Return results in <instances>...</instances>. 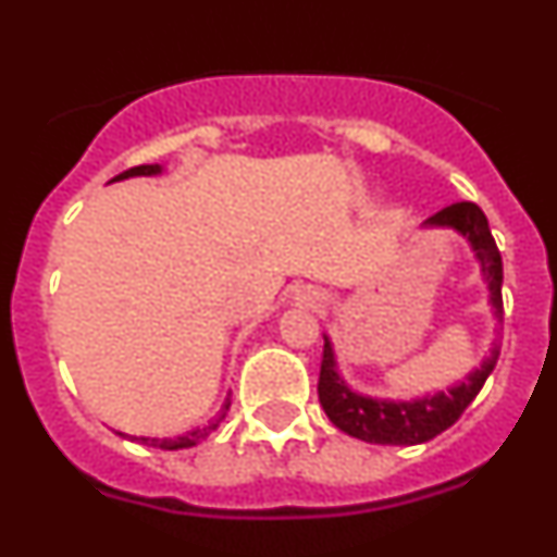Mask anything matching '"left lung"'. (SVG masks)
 <instances>
[{"label":"left lung","instance_id":"left-lung-1","mask_svg":"<svg viewBox=\"0 0 557 557\" xmlns=\"http://www.w3.org/2000/svg\"><path fill=\"white\" fill-rule=\"evenodd\" d=\"M425 227H449L460 233L471 244L476 255L482 276L487 281L490 306H493L498 324L504 322V300H500V284H504V265H500V251L495 246L493 233H490L487 216L476 202H455V206L442 208L425 222ZM500 330L495 333V344L490 357H484L482 366L473 368L471 373L458 384L449 387L447 393L425 395L414 400H389V398H371L346 384V379L338 373L335 351L330 338L324 335L322 351V371H319V404L324 414L330 417L338 431L360 438L368 444H425L453 428L460 420V414L468 409L473 398L479 395L482 384L493 373L495 360L500 355Z\"/></svg>","mask_w":557,"mask_h":557}]
</instances>
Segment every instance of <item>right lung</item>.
Segmentation results:
<instances>
[{
  "mask_svg": "<svg viewBox=\"0 0 557 557\" xmlns=\"http://www.w3.org/2000/svg\"><path fill=\"white\" fill-rule=\"evenodd\" d=\"M162 173V164H137V168H129V170H124V173L121 175H115L113 181H124V178H135V175H159ZM227 409H230V398L224 400V406H222V411H219V417L216 420L211 422V425L208 428H197V431H191V433H186V436H175V438H146V436H132L135 438V442H140V444H148V447H159V449H186V447H195V444H200L202 438L208 436V433H213L219 428V422L224 420V414H227ZM121 436H126V433H121Z\"/></svg>",
  "mask_w": 557,
  "mask_h": 557,
  "instance_id": "right-lung-1",
  "label": "right lung"
}]
</instances>
